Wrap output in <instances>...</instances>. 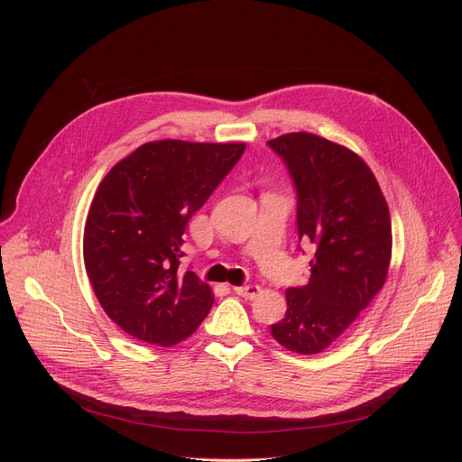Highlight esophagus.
I'll return each mask as SVG.
<instances>
[{"label": "esophagus", "instance_id": "obj_1", "mask_svg": "<svg viewBox=\"0 0 462 462\" xmlns=\"http://www.w3.org/2000/svg\"><path fill=\"white\" fill-rule=\"evenodd\" d=\"M234 292H236L237 296H241V298H245V300H253V298H256V296H258V292H260V286H258V284L236 286V288H234Z\"/></svg>", "mask_w": 462, "mask_h": 462}]
</instances>
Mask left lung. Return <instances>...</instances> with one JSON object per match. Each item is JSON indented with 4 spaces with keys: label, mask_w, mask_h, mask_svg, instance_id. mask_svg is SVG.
Listing matches in <instances>:
<instances>
[{
    "label": "left lung",
    "mask_w": 462,
    "mask_h": 462,
    "mask_svg": "<svg viewBox=\"0 0 462 462\" xmlns=\"http://www.w3.org/2000/svg\"><path fill=\"white\" fill-rule=\"evenodd\" d=\"M298 194V236L314 245L305 286L286 290L272 335L309 356L333 345L380 292L392 260V218L380 185L359 155L310 133L268 142ZM301 249V247H300Z\"/></svg>",
    "instance_id": "1"
}]
</instances>
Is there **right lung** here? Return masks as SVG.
<instances>
[{
	"mask_svg": "<svg viewBox=\"0 0 462 462\" xmlns=\"http://www.w3.org/2000/svg\"><path fill=\"white\" fill-rule=\"evenodd\" d=\"M245 143L159 140L101 181L84 228V263L108 319L138 341L172 346L213 305L209 284L180 270L189 218L225 180Z\"/></svg>",
	"mask_w": 462,
	"mask_h": 462,
	"instance_id": "obj_1",
	"label": "right lung"
}]
</instances>
